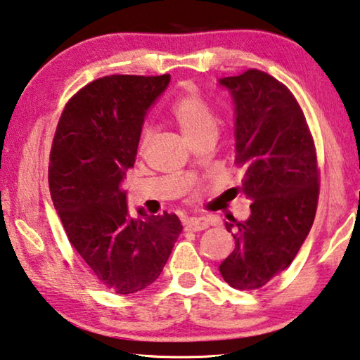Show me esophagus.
I'll return each instance as SVG.
<instances>
[{"label": "esophagus", "instance_id": "esophagus-1", "mask_svg": "<svg viewBox=\"0 0 360 360\" xmlns=\"http://www.w3.org/2000/svg\"><path fill=\"white\" fill-rule=\"evenodd\" d=\"M186 229L192 232H200L210 227V219L208 218H189L186 222Z\"/></svg>", "mask_w": 360, "mask_h": 360}]
</instances>
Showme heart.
<instances>
[{
  "label": "heart",
  "instance_id": "1",
  "mask_svg": "<svg viewBox=\"0 0 360 360\" xmlns=\"http://www.w3.org/2000/svg\"><path fill=\"white\" fill-rule=\"evenodd\" d=\"M171 113L191 142L205 138H216L218 134V117L210 102L195 88L186 89L179 94L171 107ZM155 131L149 123L144 124L139 134V150L144 152L152 144Z\"/></svg>",
  "mask_w": 360,
  "mask_h": 360
}]
</instances>
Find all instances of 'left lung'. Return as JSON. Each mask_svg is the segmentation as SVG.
<instances>
[{
	"label": "left lung",
	"instance_id": "left-lung-1",
	"mask_svg": "<svg viewBox=\"0 0 360 360\" xmlns=\"http://www.w3.org/2000/svg\"><path fill=\"white\" fill-rule=\"evenodd\" d=\"M219 83L236 104V165L253 200L247 221H226L236 248L219 272L232 288L250 292L298 255L316 218L321 173L304 113L283 83L256 68Z\"/></svg>",
	"mask_w": 360,
	"mask_h": 360
}]
</instances>
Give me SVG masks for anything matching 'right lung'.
Returning a JSON list of instances; mask_svg holds the SVG:
<instances>
[{"label": "right lung", "mask_w": 360, "mask_h": 360, "mask_svg": "<svg viewBox=\"0 0 360 360\" xmlns=\"http://www.w3.org/2000/svg\"><path fill=\"white\" fill-rule=\"evenodd\" d=\"M169 75H108L72 96L49 155V191L62 226L105 288L141 292L162 274L182 231L173 213L129 214L120 189L134 165L147 108Z\"/></svg>", "instance_id": "right-lung-1"}]
</instances>
